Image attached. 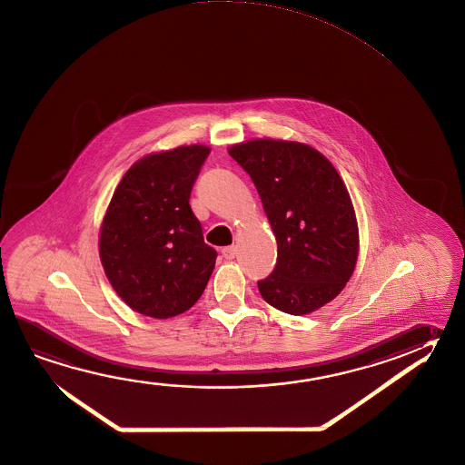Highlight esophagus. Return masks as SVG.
<instances>
[{"mask_svg":"<svg viewBox=\"0 0 465 465\" xmlns=\"http://www.w3.org/2000/svg\"><path fill=\"white\" fill-rule=\"evenodd\" d=\"M222 256H223L225 260H233L236 256L235 246H227V248H223V250H222Z\"/></svg>","mask_w":465,"mask_h":465,"instance_id":"obj_1","label":"esophagus"}]
</instances>
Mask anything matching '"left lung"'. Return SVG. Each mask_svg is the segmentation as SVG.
Instances as JSON below:
<instances>
[{
	"label": "left lung",
	"instance_id": "8db88e82",
	"mask_svg": "<svg viewBox=\"0 0 465 465\" xmlns=\"http://www.w3.org/2000/svg\"><path fill=\"white\" fill-rule=\"evenodd\" d=\"M229 153L250 174L276 236V268L258 282L262 299L291 315L333 301L359 252L356 213L333 164L289 140H250Z\"/></svg>",
	"mask_w": 465,
	"mask_h": 465
}]
</instances>
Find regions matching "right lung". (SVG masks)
<instances>
[{
    "instance_id": "add662e5",
    "label": "right lung",
    "mask_w": 465,
    "mask_h": 465,
    "mask_svg": "<svg viewBox=\"0 0 465 465\" xmlns=\"http://www.w3.org/2000/svg\"><path fill=\"white\" fill-rule=\"evenodd\" d=\"M211 148L184 145L132 164L99 232V258L115 293L145 317H176L204 292L217 252L191 211L193 184Z\"/></svg>"
}]
</instances>
